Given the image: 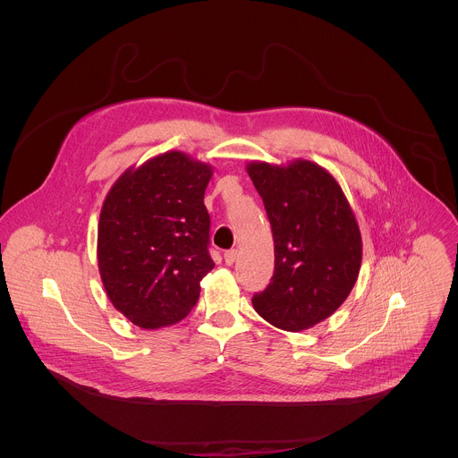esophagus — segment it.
<instances>
[{
  "mask_svg": "<svg viewBox=\"0 0 458 458\" xmlns=\"http://www.w3.org/2000/svg\"><path fill=\"white\" fill-rule=\"evenodd\" d=\"M224 259H225V264H234V261L238 259V250L236 249H233V250H227L225 254H224Z\"/></svg>",
  "mask_w": 458,
  "mask_h": 458,
  "instance_id": "1",
  "label": "esophagus"
}]
</instances>
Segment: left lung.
<instances>
[{
  "instance_id": "1",
  "label": "left lung",
  "mask_w": 458,
  "mask_h": 458,
  "mask_svg": "<svg viewBox=\"0 0 458 458\" xmlns=\"http://www.w3.org/2000/svg\"><path fill=\"white\" fill-rule=\"evenodd\" d=\"M254 182L271 224L275 271L254 294L269 325L301 331L325 321L349 296L361 266V234L336 180L310 160L289 165L252 162Z\"/></svg>"
}]
</instances>
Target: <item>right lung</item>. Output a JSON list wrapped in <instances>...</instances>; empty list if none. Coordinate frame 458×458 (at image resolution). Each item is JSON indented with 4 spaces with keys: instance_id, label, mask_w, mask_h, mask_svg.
<instances>
[{
    "instance_id": "right-lung-1",
    "label": "right lung",
    "mask_w": 458,
    "mask_h": 458,
    "mask_svg": "<svg viewBox=\"0 0 458 458\" xmlns=\"http://www.w3.org/2000/svg\"><path fill=\"white\" fill-rule=\"evenodd\" d=\"M211 167L167 151L125 171L104 200L97 256L106 293L135 327H171L213 269L204 191Z\"/></svg>"
}]
</instances>
